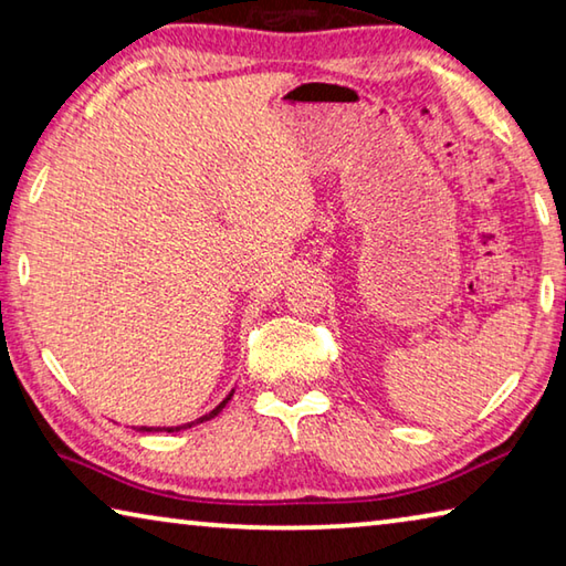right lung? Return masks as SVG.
Returning <instances> with one entry per match:
<instances>
[{"mask_svg":"<svg viewBox=\"0 0 566 566\" xmlns=\"http://www.w3.org/2000/svg\"><path fill=\"white\" fill-rule=\"evenodd\" d=\"M232 395L234 391H229L227 395V399L224 401H219V405L209 411V415H205V417H199V419H195V421H189V424H181V427H139V432H181V429H189V427H195V424H199V421H207V419H212V417H217L219 411L224 409V405L229 399H232Z\"/></svg>","mask_w":566,"mask_h":566,"instance_id":"add662e5","label":"right lung"}]
</instances>
